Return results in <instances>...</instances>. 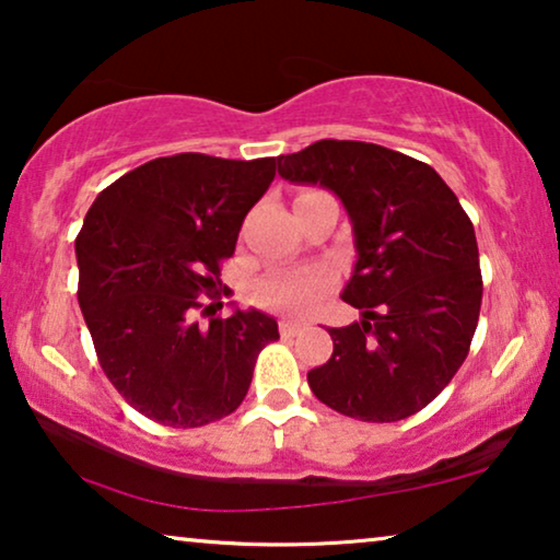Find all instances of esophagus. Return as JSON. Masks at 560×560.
Instances as JSON below:
<instances>
[{
	"instance_id": "esophagus-1",
	"label": "esophagus",
	"mask_w": 560,
	"mask_h": 560,
	"mask_svg": "<svg viewBox=\"0 0 560 560\" xmlns=\"http://www.w3.org/2000/svg\"><path fill=\"white\" fill-rule=\"evenodd\" d=\"M304 329V322H296V319H281L279 322V332L281 337H296L299 332Z\"/></svg>"
}]
</instances>
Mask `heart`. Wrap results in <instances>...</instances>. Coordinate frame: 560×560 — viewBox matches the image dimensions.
Segmentation results:
<instances>
[{
  "label": "heart",
  "mask_w": 560,
  "mask_h": 560,
  "mask_svg": "<svg viewBox=\"0 0 560 560\" xmlns=\"http://www.w3.org/2000/svg\"><path fill=\"white\" fill-rule=\"evenodd\" d=\"M332 283L327 269L310 266V269H273L264 273L254 287L250 299L258 306L287 314H306L314 304L325 296Z\"/></svg>",
  "instance_id": "1"
}]
</instances>
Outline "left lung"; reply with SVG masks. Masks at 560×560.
Instances as JSON below:
<instances>
[{
  "instance_id": "1",
  "label": "left lung",
  "mask_w": 560,
  "mask_h": 560,
  "mask_svg": "<svg viewBox=\"0 0 560 560\" xmlns=\"http://www.w3.org/2000/svg\"><path fill=\"white\" fill-rule=\"evenodd\" d=\"M289 183L322 185L348 210L358 261L342 299L362 319L306 373L322 404L390 423L427 408L467 358L482 306L475 225L434 167L368 141H314L279 156Z\"/></svg>"
}]
</instances>
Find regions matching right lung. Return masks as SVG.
<instances>
[{
    "label": "right lung",
    "mask_w": 560,
    "mask_h": 560,
    "mask_svg": "<svg viewBox=\"0 0 560 560\" xmlns=\"http://www.w3.org/2000/svg\"><path fill=\"white\" fill-rule=\"evenodd\" d=\"M277 160L160 156L126 172L85 212L78 304L93 348L126 404L162 427L195 429L233 413L258 352L279 340L277 319L258 310L195 319L202 296L223 287L220 264L277 177Z\"/></svg>",
    "instance_id": "1"
}]
</instances>
